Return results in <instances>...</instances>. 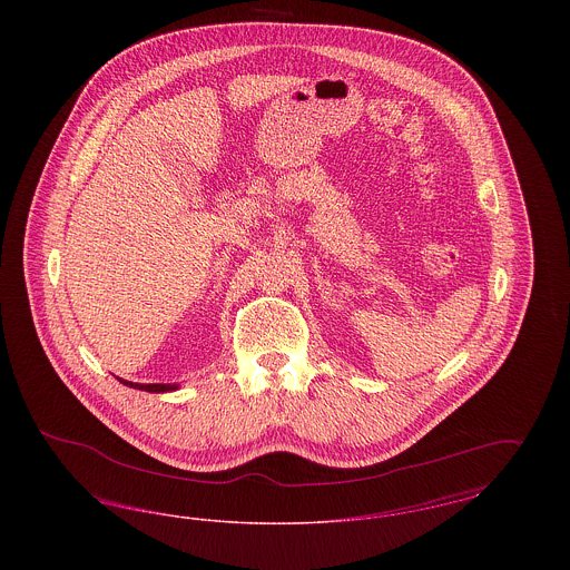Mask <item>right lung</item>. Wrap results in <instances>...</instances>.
<instances>
[{"instance_id":"1","label":"right lung","mask_w":570,"mask_h":570,"mask_svg":"<svg viewBox=\"0 0 570 570\" xmlns=\"http://www.w3.org/2000/svg\"><path fill=\"white\" fill-rule=\"evenodd\" d=\"M128 384V382H126ZM132 386V382H130ZM138 386L140 391H149V393H164V391H175L179 389V384H135V389Z\"/></svg>"}]
</instances>
